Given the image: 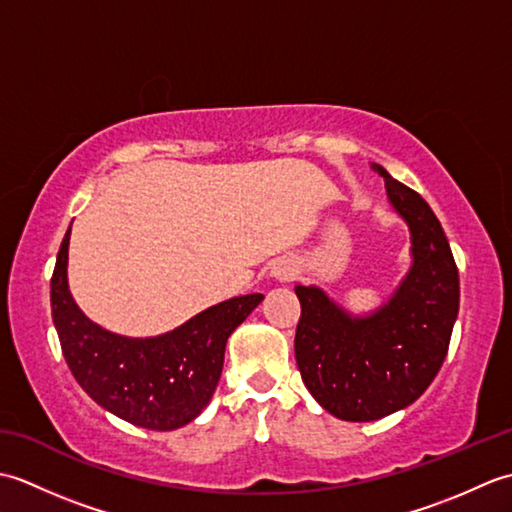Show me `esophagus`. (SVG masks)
Instances as JSON below:
<instances>
[{
  "mask_svg": "<svg viewBox=\"0 0 512 512\" xmlns=\"http://www.w3.org/2000/svg\"><path fill=\"white\" fill-rule=\"evenodd\" d=\"M273 277H277V279L292 277V266L288 262H281V264L273 266Z\"/></svg>",
  "mask_w": 512,
  "mask_h": 512,
  "instance_id": "obj_1",
  "label": "esophagus"
}]
</instances>
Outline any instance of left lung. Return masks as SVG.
Listing matches in <instances>:
<instances>
[{"mask_svg": "<svg viewBox=\"0 0 512 512\" xmlns=\"http://www.w3.org/2000/svg\"><path fill=\"white\" fill-rule=\"evenodd\" d=\"M385 178L387 202L409 228L411 266L389 299L354 314L319 286L297 284L295 358L308 391L332 416L372 422L416 402L449 350L460 277L436 213L416 191Z\"/></svg>", "mask_w": 512, "mask_h": 512, "instance_id": "left-lung-1", "label": "left lung"}]
</instances>
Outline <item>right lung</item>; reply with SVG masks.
Returning a JSON list of instances; mask_svg holds the SVG:
<instances>
[{
	"label": "right lung",
	"instance_id": "obj_1",
	"mask_svg": "<svg viewBox=\"0 0 512 512\" xmlns=\"http://www.w3.org/2000/svg\"><path fill=\"white\" fill-rule=\"evenodd\" d=\"M70 231L50 281L52 321L76 383L96 405L136 427L173 431L209 405L220 383L228 336L264 295H242L211 306L158 336H123L83 314L68 286Z\"/></svg>",
	"mask_w": 512,
	"mask_h": 512
}]
</instances>
